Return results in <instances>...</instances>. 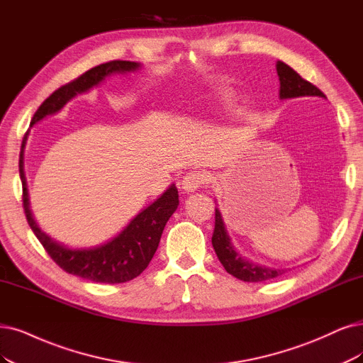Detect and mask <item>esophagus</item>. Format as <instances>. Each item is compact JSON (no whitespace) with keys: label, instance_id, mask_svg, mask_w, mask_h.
<instances>
[{"label":"esophagus","instance_id":"34e87169","mask_svg":"<svg viewBox=\"0 0 363 363\" xmlns=\"http://www.w3.org/2000/svg\"><path fill=\"white\" fill-rule=\"evenodd\" d=\"M206 181L208 177L203 172H189L182 179V189L186 193H193L199 190L202 185H205Z\"/></svg>","mask_w":363,"mask_h":363}]
</instances>
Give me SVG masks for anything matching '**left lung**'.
Returning <instances> with one entry per match:
<instances>
[{
	"mask_svg": "<svg viewBox=\"0 0 363 363\" xmlns=\"http://www.w3.org/2000/svg\"><path fill=\"white\" fill-rule=\"evenodd\" d=\"M277 73L279 77V99H294V97H326L315 85L308 82L301 77L286 62H277ZM212 247L216 250V254L224 269L230 275L236 277L240 281L247 283H262V281L274 279L279 275L286 274V269H275V267H266L252 263L247 259H242L235 251L230 244V238L224 229V223L221 218L220 211L216 208V229L212 235Z\"/></svg>",
	"mask_w": 363,
	"mask_h": 363,
	"instance_id": "obj_1",
	"label": "left lung"
}]
</instances>
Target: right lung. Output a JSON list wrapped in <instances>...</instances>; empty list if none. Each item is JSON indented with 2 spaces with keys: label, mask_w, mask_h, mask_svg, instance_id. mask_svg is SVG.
I'll return each mask as SVG.
<instances>
[{
  "label": "right lung",
  "mask_w": 363,
  "mask_h": 363,
  "mask_svg": "<svg viewBox=\"0 0 363 363\" xmlns=\"http://www.w3.org/2000/svg\"><path fill=\"white\" fill-rule=\"evenodd\" d=\"M140 64L133 61H109L92 67L91 70L80 74L72 82L62 85L57 91H53L50 96L40 104L37 112L31 119V125L38 123L48 115L57 113L62 109L64 104L76 97L77 94H82L92 86L99 85L106 76L115 73H127L138 70ZM26 134L22 142V151L19 155V174L22 181V202L26 221H28L31 230L43 245L50 259L55 262L62 271L72 275L80 277L84 279L94 281V283H106V284H119L127 283L133 278L139 277L150 264L151 259L158 248L161 233L164 230V225L172 217V213L177 211L179 205L178 190L174 185L161 194L154 203L146 209L139 212L134 217L125 229L118 236L111 239L100 247L89 250H72L67 248L55 240L50 239L46 233L38 229L35 224L28 202V191H26V179L23 173V147H25Z\"/></svg>",
  "instance_id": "obj_1"
}]
</instances>
